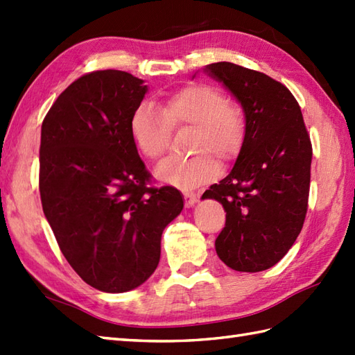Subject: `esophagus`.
<instances>
[{"instance_id":"obj_1","label":"esophagus","mask_w":355,"mask_h":355,"mask_svg":"<svg viewBox=\"0 0 355 355\" xmlns=\"http://www.w3.org/2000/svg\"><path fill=\"white\" fill-rule=\"evenodd\" d=\"M195 202H197V195L192 193V192H186L184 193V206L192 207Z\"/></svg>"}]
</instances>
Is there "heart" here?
Wrapping results in <instances>:
<instances>
[{
    "instance_id": "obj_1",
    "label": "heart",
    "mask_w": 355,
    "mask_h": 355,
    "mask_svg": "<svg viewBox=\"0 0 355 355\" xmlns=\"http://www.w3.org/2000/svg\"><path fill=\"white\" fill-rule=\"evenodd\" d=\"M172 130H193L187 160H169L158 166L155 177L162 183L191 191L212 180L221 162H232L243 146L245 122L243 111L225 101L221 89L192 84L163 101L160 110L141 103L131 117L135 146L149 160H162L168 153Z\"/></svg>"
}]
</instances>
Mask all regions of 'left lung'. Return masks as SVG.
<instances>
[{
  "mask_svg": "<svg viewBox=\"0 0 355 355\" xmlns=\"http://www.w3.org/2000/svg\"><path fill=\"white\" fill-rule=\"evenodd\" d=\"M205 73L235 97L245 119L232 171L201 197L216 200L225 210L216 254L236 271H263L284 258L302 230L310 193V135L297 101L281 82L232 62L206 65Z\"/></svg>",
  "mask_w": 355,
  "mask_h": 355,
  "instance_id": "8db88e82",
  "label": "left lung"
}]
</instances>
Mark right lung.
<instances>
[{"label":"right lung","instance_id":"1","mask_svg":"<svg viewBox=\"0 0 355 355\" xmlns=\"http://www.w3.org/2000/svg\"><path fill=\"white\" fill-rule=\"evenodd\" d=\"M146 93L126 71L88 73L61 93L41 128L44 215L73 270L105 293L134 290L154 273L162 233L184 206L175 187H148L131 135Z\"/></svg>","mask_w":355,"mask_h":355}]
</instances>
